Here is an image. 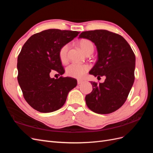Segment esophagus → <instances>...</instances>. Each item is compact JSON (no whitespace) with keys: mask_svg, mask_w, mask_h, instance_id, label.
<instances>
[{"mask_svg":"<svg viewBox=\"0 0 153 153\" xmlns=\"http://www.w3.org/2000/svg\"><path fill=\"white\" fill-rule=\"evenodd\" d=\"M77 83H78V85H80V84H82L83 81H82V80H77Z\"/></svg>","mask_w":153,"mask_h":153,"instance_id":"obj_1","label":"esophagus"}]
</instances>
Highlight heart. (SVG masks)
Returning a JSON list of instances; mask_svg holds the SVG:
<instances>
[{
    "label": "heart",
    "mask_w": 153,
    "mask_h": 153,
    "mask_svg": "<svg viewBox=\"0 0 153 153\" xmlns=\"http://www.w3.org/2000/svg\"><path fill=\"white\" fill-rule=\"evenodd\" d=\"M80 48L85 54L93 52L94 50V44L91 41L84 39L78 43ZM69 50V45H65L60 48L59 52V56L61 62H65L68 59V52ZM89 66L86 64H81L73 63L68 66L66 68V74L71 77L75 78H82L85 76L86 73L89 71Z\"/></svg>",
    "instance_id": "obj_1"
}]
</instances>
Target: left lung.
<instances>
[{"label": "left lung", "mask_w": 153, "mask_h": 153, "mask_svg": "<svg viewBox=\"0 0 153 153\" xmlns=\"http://www.w3.org/2000/svg\"><path fill=\"white\" fill-rule=\"evenodd\" d=\"M79 38L91 40L98 50V60L89 73L106 76L103 83L91 82L93 89L85 96L87 106L97 114L114 112L124 103L133 86L135 55L123 36L108 30L82 32Z\"/></svg>", "instance_id": "1"}]
</instances>
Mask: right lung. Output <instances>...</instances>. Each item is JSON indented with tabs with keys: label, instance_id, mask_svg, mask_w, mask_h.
Instances as JSON below:
<instances>
[{
	"label": "right lung",
	"instance_id": "obj_1",
	"mask_svg": "<svg viewBox=\"0 0 153 153\" xmlns=\"http://www.w3.org/2000/svg\"><path fill=\"white\" fill-rule=\"evenodd\" d=\"M80 33L72 30L48 29L30 36L18 57V82L28 104L39 112L48 113L61 108L69 92L77 85L76 79H55L50 73L63 75L64 69L59 56V50Z\"/></svg>",
	"mask_w": 153,
	"mask_h": 153
}]
</instances>
